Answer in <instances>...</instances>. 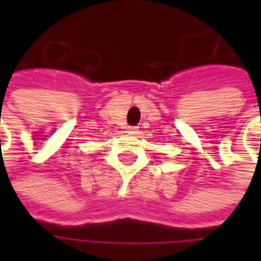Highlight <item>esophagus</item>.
<instances>
[{
    "label": "esophagus",
    "instance_id": "obj_1",
    "mask_svg": "<svg viewBox=\"0 0 261 261\" xmlns=\"http://www.w3.org/2000/svg\"><path fill=\"white\" fill-rule=\"evenodd\" d=\"M138 132V126H127V134H136Z\"/></svg>",
    "mask_w": 261,
    "mask_h": 261
}]
</instances>
